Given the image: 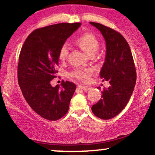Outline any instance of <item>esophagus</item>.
I'll use <instances>...</instances> for the list:
<instances>
[{"instance_id": "34e87169", "label": "esophagus", "mask_w": 155, "mask_h": 155, "mask_svg": "<svg viewBox=\"0 0 155 155\" xmlns=\"http://www.w3.org/2000/svg\"><path fill=\"white\" fill-rule=\"evenodd\" d=\"M78 87H79L81 90H84V91H88V90H90V87H87V86H84V85H79Z\"/></svg>"}]
</instances>
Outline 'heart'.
Returning a JSON list of instances; mask_svg holds the SVG:
<instances>
[{"label": "heart", "instance_id": "obj_1", "mask_svg": "<svg viewBox=\"0 0 155 155\" xmlns=\"http://www.w3.org/2000/svg\"><path fill=\"white\" fill-rule=\"evenodd\" d=\"M75 44L90 56L95 55L99 48V41L95 35L90 33H84L75 40ZM68 54V49L65 44L60 47L58 58L60 61H65ZM93 73L91 68H78L71 74V76L82 82H87Z\"/></svg>", "mask_w": 155, "mask_h": 155}]
</instances>
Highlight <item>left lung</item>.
<instances>
[{"mask_svg":"<svg viewBox=\"0 0 155 155\" xmlns=\"http://www.w3.org/2000/svg\"><path fill=\"white\" fill-rule=\"evenodd\" d=\"M101 31L106 41V54L100 72L109 81L97 104L92 106L96 117L109 120L118 115L130 100L136 81V71L130 48L125 38L112 28L100 23L90 22Z\"/></svg>","mask_w":155,"mask_h":155,"instance_id":"obj_1","label":"left lung"}]
</instances>
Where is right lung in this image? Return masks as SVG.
<instances>
[{
  "instance_id": "add662e5",
  "label": "right lung",
  "mask_w": 155,
  "mask_h": 155,
  "mask_svg": "<svg viewBox=\"0 0 155 155\" xmlns=\"http://www.w3.org/2000/svg\"><path fill=\"white\" fill-rule=\"evenodd\" d=\"M81 23H59L35 30L25 41L19 56L18 83L32 109L46 120L65 116L75 92V84L63 81L53 87L51 81L58 71V53Z\"/></svg>"
}]
</instances>
